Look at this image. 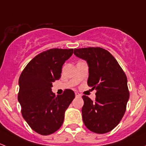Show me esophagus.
I'll list each match as a JSON object with an SVG mask.
<instances>
[{"mask_svg":"<svg viewBox=\"0 0 146 146\" xmlns=\"http://www.w3.org/2000/svg\"><path fill=\"white\" fill-rule=\"evenodd\" d=\"M75 95H76V97H80V96H81V95H80V93H78V92H75Z\"/></svg>","mask_w":146,"mask_h":146,"instance_id":"obj_1","label":"esophagus"}]
</instances>
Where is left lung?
Wrapping results in <instances>:
<instances>
[{"instance_id": "8db88e82", "label": "left lung", "mask_w": 146, "mask_h": 146, "mask_svg": "<svg viewBox=\"0 0 146 146\" xmlns=\"http://www.w3.org/2000/svg\"><path fill=\"white\" fill-rule=\"evenodd\" d=\"M74 54L87 61L88 85L97 90L95 102L82 96L84 123L94 133H107L119 124L126 111L129 98L126 74L115 58L104 48H75Z\"/></svg>"}]
</instances>
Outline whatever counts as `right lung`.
Instances as JSON below:
<instances>
[{"instance_id":"add662e5","label":"right lung","mask_w":146,"mask_h":146,"mask_svg":"<svg viewBox=\"0 0 146 146\" xmlns=\"http://www.w3.org/2000/svg\"><path fill=\"white\" fill-rule=\"evenodd\" d=\"M73 52V48L43 51L28 63L19 78L22 115L32 130L43 136L60 129L65 111L75 98L70 89L58 96L51 91L52 82L59 80L63 65Z\"/></svg>"}]
</instances>
